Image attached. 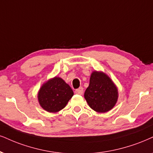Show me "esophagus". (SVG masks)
<instances>
[{"mask_svg":"<svg viewBox=\"0 0 153 153\" xmlns=\"http://www.w3.org/2000/svg\"><path fill=\"white\" fill-rule=\"evenodd\" d=\"M83 92H84V88H83V87H79V88H77V89L75 90V93L76 94H79V95L83 94Z\"/></svg>","mask_w":153,"mask_h":153,"instance_id":"obj_1","label":"esophagus"}]
</instances>
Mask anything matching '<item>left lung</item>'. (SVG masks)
Returning <instances> with one entry per match:
<instances>
[{
	"instance_id": "1",
	"label": "left lung",
	"mask_w": 153,
	"mask_h": 153,
	"mask_svg": "<svg viewBox=\"0 0 153 153\" xmlns=\"http://www.w3.org/2000/svg\"><path fill=\"white\" fill-rule=\"evenodd\" d=\"M118 97V88L110 77L102 71H94L84 93L90 108L98 113H105L114 108Z\"/></svg>"
}]
</instances>
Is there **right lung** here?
I'll return each instance as SVG.
<instances>
[{
    "instance_id": "right-lung-1",
    "label": "right lung",
    "mask_w": 153,
    "mask_h": 153,
    "mask_svg": "<svg viewBox=\"0 0 153 153\" xmlns=\"http://www.w3.org/2000/svg\"><path fill=\"white\" fill-rule=\"evenodd\" d=\"M73 95L74 92L69 84L60 77L55 76L42 84L37 99L44 110L56 113L65 108Z\"/></svg>"
}]
</instances>
